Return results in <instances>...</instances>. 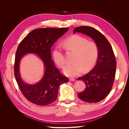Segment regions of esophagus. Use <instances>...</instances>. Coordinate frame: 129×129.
Wrapping results in <instances>:
<instances>
[{
    "mask_svg": "<svg viewBox=\"0 0 129 129\" xmlns=\"http://www.w3.org/2000/svg\"><path fill=\"white\" fill-rule=\"evenodd\" d=\"M69 81H75V79H74V78H69Z\"/></svg>",
    "mask_w": 129,
    "mask_h": 129,
    "instance_id": "34e87169",
    "label": "esophagus"
}]
</instances>
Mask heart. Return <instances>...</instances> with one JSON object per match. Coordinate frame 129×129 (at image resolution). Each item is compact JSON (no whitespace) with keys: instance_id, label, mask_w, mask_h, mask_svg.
I'll use <instances>...</instances> for the list:
<instances>
[{"instance_id":"b5f03b06","label":"heart","mask_w":129,"mask_h":129,"mask_svg":"<svg viewBox=\"0 0 129 129\" xmlns=\"http://www.w3.org/2000/svg\"><path fill=\"white\" fill-rule=\"evenodd\" d=\"M64 45L68 50L75 52L73 63L67 64L64 73L68 76H75L83 71H90L98 59L99 50L96 43L89 41L87 38L79 35H74L66 39ZM54 61L58 67L63 68L66 63L65 57L62 48L56 46L53 52Z\"/></svg>"}]
</instances>
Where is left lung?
Listing matches in <instances>:
<instances>
[{
  "label": "left lung",
  "instance_id": "8db88e82",
  "mask_svg": "<svg viewBox=\"0 0 129 129\" xmlns=\"http://www.w3.org/2000/svg\"><path fill=\"white\" fill-rule=\"evenodd\" d=\"M73 32H80L90 37L98 46L99 54L95 67L88 74L77 79L84 81L86 87L77 95L85 102H99L107 96L114 84L116 69L114 51L104 35L93 27H77Z\"/></svg>",
  "mask_w": 129,
  "mask_h": 129
}]
</instances>
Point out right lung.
<instances>
[{
	"label": "right lung",
	"instance_id": "1",
	"mask_svg": "<svg viewBox=\"0 0 129 129\" xmlns=\"http://www.w3.org/2000/svg\"><path fill=\"white\" fill-rule=\"evenodd\" d=\"M68 28H43L34 29L19 44L15 53L14 66L15 80L22 95L30 102L38 105H47L55 101L60 85L68 82L67 77L62 75L51 59V47L58 38ZM34 53L43 60L45 73L42 80L36 85L25 84L21 79L18 64L26 53Z\"/></svg>",
	"mask_w": 129,
	"mask_h": 129
}]
</instances>
